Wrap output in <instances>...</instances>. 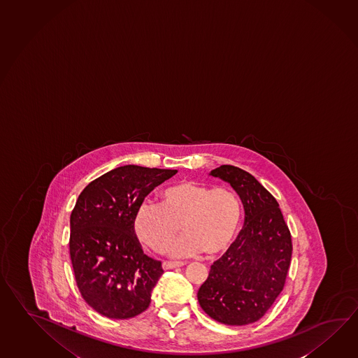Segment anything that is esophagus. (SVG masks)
Wrapping results in <instances>:
<instances>
[{"mask_svg": "<svg viewBox=\"0 0 358 358\" xmlns=\"http://www.w3.org/2000/svg\"><path fill=\"white\" fill-rule=\"evenodd\" d=\"M183 265H185V264H183L182 262H164V263H163V269H175V268H181Z\"/></svg>", "mask_w": 358, "mask_h": 358, "instance_id": "esophagus-1", "label": "esophagus"}]
</instances>
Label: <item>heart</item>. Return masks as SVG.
<instances>
[{"label":"heart","mask_w":358,"mask_h":358,"mask_svg":"<svg viewBox=\"0 0 358 358\" xmlns=\"http://www.w3.org/2000/svg\"><path fill=\"white\" fill-rule=\"evenodd\" d=\"M161 204L144 203L135 215V232L148 248L164 251L181 231L169 252L189 256L223 252L240 226L241 205L234 191L195 181H182L162 191Z\"/></svg>","instance_id":"obj_1"}]
</instances>
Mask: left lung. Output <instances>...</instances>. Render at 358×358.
I'll return each mask as SVG.
<instances>
[{
	"label": "left lung",
	"mask_w": 358,
	"mask_h": 358,
	"mask_svg": "<svg viewBox=\"0 0 358 358\" xmlns=\"http://www.w3.org/2000/svg\"><path fill=\"white\" fill-rule=\"evenodd\" d=\"M210 175L238 194L245 223L226 254L210 266L197 299L214 320L248 325L260 320L283 291L292 257L291 232L275 197L254 176L229 164Z\"/></svg>",
	"instance_id": "left-lung-1"
}]
</instances>
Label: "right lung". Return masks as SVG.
I'll use <instances>...</instances> for the list:
<instances>
[{
    "label": "right lung",
    "instance_id": "add662e5",
    "mask_svg": "<svg viewBox=\"0 0 358 358\" xmlns=\"http://www.w3.org/2000/svg\"><path fill=\"white\" fill-rule=\"evenodd\" d=\"M176 169L124 166L81 191L70 217V257L83 299L110 319H130L150 305L163 274L135 234V215L150 191Z\"/></svg>",
    "mask_w": 358,
    "mask_h": 358
}]
</instances>
